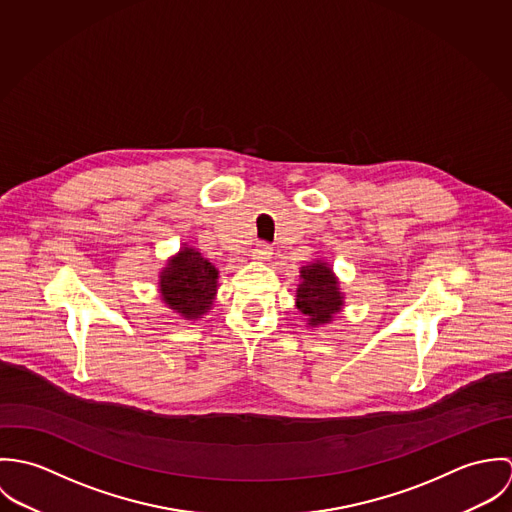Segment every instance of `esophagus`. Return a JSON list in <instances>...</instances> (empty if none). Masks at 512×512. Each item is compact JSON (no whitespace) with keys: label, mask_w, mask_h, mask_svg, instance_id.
Returning a JSON list of instances; mask_svg holds the SVG:
<instances>
[{"label":"esophagus","mask_w":512,"mask_h":512,"mask_svg":"<svg viewBox=\"0 0 512 512\" xmlns=\"http://www.w3.org/2000/svg\"><path fill=\"white\" fill-rule=\"evenodd\" d=\"M270 256H272V246L268 242H258L256 248L252 250V258L254 260L266 262V260H270Z\"/></svg>","instance_id":"esophagus-1"}]
</instances>
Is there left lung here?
I'll use <instances>...</instances> for the list:
<instances>
[{
    "label": "left lung",
    "instance_id": "8db88e82",
    "mask_svg": "<svg viewBox=\"0 0 512 512\" xmlns=\"http://www.w3.org/2000/svg\"><path fill=\"white\" fill-rule=\"evenodd\" d=\"M343 297L337 280L327 264L315 262L301 268V284L297 288V307L307 317L309 325L329 323L341 309Z\"/></svg>",
    "mask_w": 512,
    "mask_h": 512
}]
</instances>
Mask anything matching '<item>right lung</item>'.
<instances>
[{
  "mask_svg": "<svg viewBox=\"0 0 512 512\" xmlns=\"http://www.w3.org/2000/svg\"><path fill=\"white\" fill-rule=\"evenodd\" d=\"M217 268L193 248H185L161 272L163 301L187 319L201 317L217 293Z\"/></svg>",
  "mask_w": 512,
  "mask_h": 512,
  "instance_id": "obj_1",
  "label": "right lung"
}]
</instances>
